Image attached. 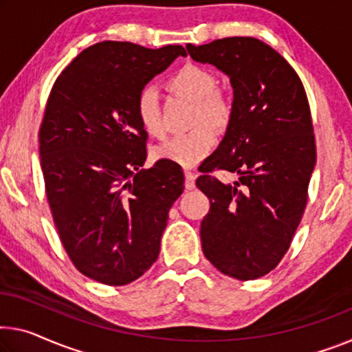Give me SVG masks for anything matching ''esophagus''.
<instances>
[{"label": "esophagus", "mask_w": 352, "mask_h": 352, "mask_svg": "<svg viewBox=\"0 0 352 352\" xmlns=\"http://www.w3.org/2000/svg\"><path fill=\"white\" fill-rule=\"evenodd\" d=\"M195 176L192 171H186V188L187 190H193L195 188Z\"/></svg>", "instance_id": "1"}]
</instances>
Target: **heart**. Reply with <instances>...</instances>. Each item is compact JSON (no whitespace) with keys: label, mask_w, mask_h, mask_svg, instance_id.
I'll use <instances>...</instances> for the list:
<instances>
[{"label":"heart","mask_w":352,"mask_h":352,"mask_svg":"<svg viewBox=\"0 0 352 352\" xmlns=\"http://www.w3.org/2000/svg\"><path fill=\"white\" fill-rule=\"evenodd\" d=\"M173 94L193 104L190 132L176 135L155 148L160 160L173 162L186 168H193L214 146L215 137L210 128L221 131L232 118V102L228 96L217 91V78L210 70L197 64H186L177 69L166 82ZM137 116L143 131L153 137L164 135L160 120L157 93L153 88H144L137 99ZM203 122H206L209 128Z\"/></svg>","instance_id":"obj_1"}]
</instances>
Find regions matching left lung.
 <instances>
[{
  "mask_svg": "<svg viewBox=\"0 0 352 352\" xmlns=\"http://www.w3.org/2000/svg\"><path fill=\"white\" fill-rule=\"evenodd\" d=\"M187 52L223 72L234 94L225 137L197 179L210 201L203 253L221 274L255 280L283 258L307 204L316 146L305 89L288 61L255 37L188 44ZM215 168L237 172L240 182L215 180Z\"/></svg>",
  "mask_w": 352,
  "mask_h": 352,
  "instance_id": "8db88e82",
  "label": "left lung"
}]
</instances>
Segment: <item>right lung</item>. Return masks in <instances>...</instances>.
I'll list each match as a JSON object with an SVG mask.
<instances>
[{"instance_id": "obj_1", "label": "right lung", "mask_w": 352, "mask_h": 352, "mask_svg": "<svg viewBox=\"0 0 352 352\" xmlns=\"http://www.w3.org/2000/svg\"><path fill=\"white\" fill-rule=\"evenodd\" d=\"M186 56L104 41L63 70L48 97L39 154L59 239L80 272L122 286L148 270L173 203L184 192L177 164L143 170L146 138L137 99L155 75Z\"/></svg>"}]
</instances>
